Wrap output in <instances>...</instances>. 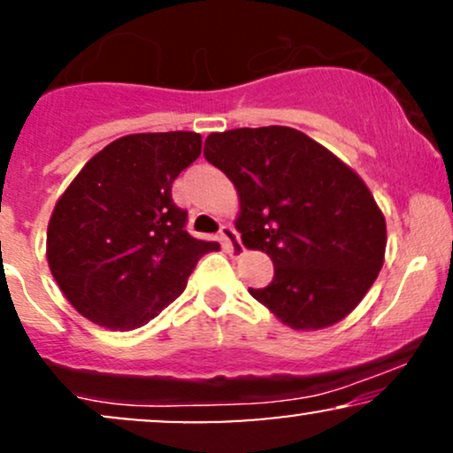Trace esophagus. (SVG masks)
Returning a JSON list of instances; mask_svg holds the SVG:
<instances>
[{
    "label": "esophagus",
    "mask_w": 453,
    "mask_h": 453,
    "mask_svg": "<svg viewBox=\"0 0 453 453\" xmlns=\"http://www.w3.org/2000/svg\"><path fill=\"white\" fill-rule=\"evenodd\" d=\"M219 234H221V238H223V242H226V247L230 249V253H242L244 251V247H242V242H241V236H238V232L234 230L232 226H221V230H219Z\"/></svg>",
    "instance_id": "1"
}]
</instances>
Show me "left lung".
Wrapping results in <instances>:
<instances>
[{"label":"left lung","mask_w":453,"mask_h":453,"mask_svg":"<svg viewBox=\"0 0 453 453\" xmlns=\"http://www.w3.org/2000/svg\"><path fill=\"white\" fill-rule=\"evenodd\" d=\"M204 157L241 196L236 230L268 253L274 277L249 288L294 330H319L349 315L375 283L386 219L349 165L298 129L241 127L211 134Z\"/></svg>","instance_id":"left-lung-1"}]
</instances>
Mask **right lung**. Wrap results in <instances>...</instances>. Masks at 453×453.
Listing matches in <instances>:
<instances>
[{
	"label": "right lung",
	"instance_id": "1",
	"mask_svg": "<svg viewBox=\"0 0 453 453\" xmlns=\"http://www.w3.org/2000/svg\"><path fill=\"white\" fill-rule=\"evenodd\" d=\"M202 153L196 132L132 134L102 149L57 202L46 232L50 273L72 306L108 330L149 324L183 294L219 244L185 230L173 183Z\"/></svg>",
	"mask_w": 453,
	"mask_h": 453
}]
</instances>
